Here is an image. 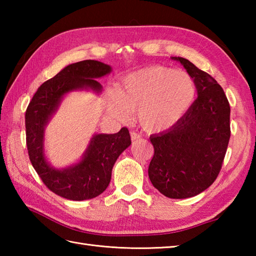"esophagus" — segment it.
Returning a JSON list of instances; mask_svg holds the SVG:
<instances>
[{
    "label": "esophagus",
    "mask_w": 256,
    "mask_h": 256,
    "mask_svg": "<svg viewBox=\"0 0 256 256\" xmlns=\"http://www.w3.org/2000/svg\"><path fill=\"white\" fill-rule=\"evenodd\" d=\"M140 138V135L138 134V133H136V132H134V131H132L131 132V140H138Z\"/></svg>",
    "instance_id": "34e87169"
}]
</instances>
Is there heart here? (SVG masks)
Returning a JSON list of instances; mask_svg holds the SVG:
<instances>
[{
  "instance_id": "heart-1",
  "label": "heart",
  "mask_w": 256,
  "mask_h": 256,
  "mask_svg": "<svg viewBox=\"0 0 256 256\" xmlns=\"http://www.w3.org/2000/svg\"><path fill=\"white\" fill-rule=\"evenodd\" d=\"M197 86L186 72L152 66L130 74L116 84L108 108L118 120L135 118L145 131L160 133L180 120L194 101Z\"/></svg>"
}]
</instances>
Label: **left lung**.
<instances>
[{
	"instance_id": "obj_1",
	"label": "left lung",
	"mask_w": 256,
	"mask_h": 256,
	"mask_svg": "<svg viewBox=\"0 0 256 256\" xmlns=\"http://www.w3.org/2000/svg\"><path fill=\"white\" fill-rule=\"evenodd\" d=\"M194 78L198 98L167 131L150 138L153 186L168 198L184 199L210 187L218 177L230 140V104L216 81L188 59L172 57Z\"/></svg>"
}]
</instances>
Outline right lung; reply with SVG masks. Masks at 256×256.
<instances>
[{
    "label": "right lung",
    "instance_id": "right-lung-1",
    "mask_svg": "<svg viewBox=\"0 0 256 256\" xmlns=\"http://www.w3.org/2000/svg\"><path fill=\"white\" fill-rule=\"evenodd\" d=\"M110 72L108 64L90 59L69 64L42 84L27 106L26 145L30 162L46 187L62 198L81 201L101 194L110 184L114 162L131 145L128 130L122 128L116 134L94 135L81 160L64 170L54 168L45 157V128L64 96L84 89L99 94L102 86L96 79Z\"/></svg>",
    "mask_w": 256,
    "mask_h": 256
}]
</instances>
